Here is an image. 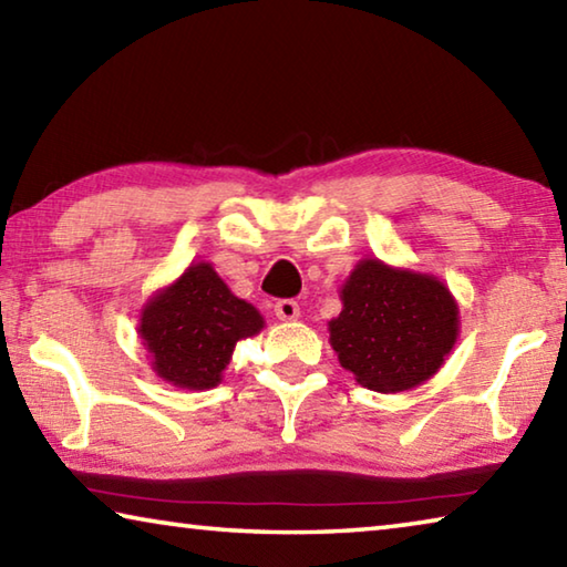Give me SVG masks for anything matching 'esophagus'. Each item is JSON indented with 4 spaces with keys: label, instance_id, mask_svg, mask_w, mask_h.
I'll use <instances>...</instances> for the list:
<instances>
[{
    "label": "esophagus",
    "instance_id": "obj_1",
    "mask_svg": "<svg viewBox=\"0 0 567 567\" xmlns=\"http://www.w3.org/2000/svg\"><path fill=\"white\" fill-rule=\"evenodd\" d=\"M275 315L282 322H292V320L300 318V305H297L295 300H277L275 302Z\"/></svg>",
    "mask_w": 567,
    "mask_h": 567
}]
</instances>
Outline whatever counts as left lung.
I'll list each match as a JSON object with an SVG mask.
<instances>
[{
	"instance_id": "left-lung-1",
	"label": "left lung",
	"mask_w": 567,
	"mask_h": 567,
	"mask_svg": "<svg viewBox=\"0 0 567 567\" xmlns=\"http://www.w3.org/2000/svg\"><path fill=\"white\" fill-rule=\"evenodd\" d=\"M330 344L362 388L405 392L443 368L460 334L453 292L435 275L364 257L340 287Z\"/></svg>"
}]
</instances>
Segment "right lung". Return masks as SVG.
<instances>
[{
	"label": "right lung",
	"instance_id": "1",
	"mask_svg": "<svg viewBox=\"0 0 567 567\" xmlns=\"http://www.w3.org/2000/svg\"><path fill=\"white\" fill-rule=\"evenodd\" d=\"M262 328L260 310L239 300L203 260L150 297L137 332L157 378L182 390H209L223 382L235 344Z\"/></svg>",
	"mask_w": 567,
	"mask_h": 567
}]
</instances>
